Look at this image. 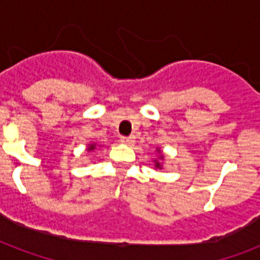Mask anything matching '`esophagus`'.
I'll return each instance as SVG.
<instances>
[{
    "label": "esophagus",
    "instance_id": "obj_1",
    "mask_svg": "<svg viewBox=\"0 0 260 260\" xmlns=\"http://www.w3.org/2000/svg\"><path fill=\"white\" fill-rule=\"evenodd\" d=\"M120 142H121L122 144H126V146H132L135 143V138H132V136H122V138L120 139Z\"/></svg>",
    "mask_w": 260,
    "mask_h": 260
}]
</instances>
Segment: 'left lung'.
I'll return each mask as SVG.
<instances>
[{
    "instance_id": "left-lung-1",
    "label": "left lung",
    "mask_w": 260,
    "mask_h": 260,
    "mask_svg": "<svg viewBox=\"0 0 260 260\" xmlns=\"http://www.w3.org/2000/svg\"><path fill=\"white\" fill-rule=\"evenodd\" d=\"M156 152H158V158L154 159L155 169H156V170H162V167H163L162 162H163V160H165V156H163L162 151H160V148H159V147H158V148H156Z\"/></svg>"
}]
</instances>
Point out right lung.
Listing matches in <instances>:
<instances>
[{
    "mask_svg": "<svg viewBox=\"0 0 260 260\" xmlns=\"http://www.w3.org/2000/svg\"><path fill=\"white\" fill-rule=\"evenodd\" d=\"M95 147H97V144H95V143H90V144H87V148H86V150L90 152V151H94V150H95Z\"/></svg>",
    "mask_w": 260,
    "mask_h": 260,
    "instance_id": "right-lung-1",
    "label": "right lung"
}]
</instances>
